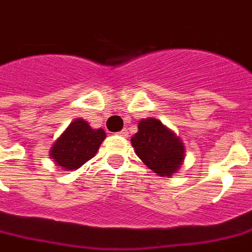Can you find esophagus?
Returning a JSON list of instances; mask_svg holds the SVG:
<instances>
[{"label":"esophagus","instance_id":"obj_1","mask_svg":"<svg viewBox=\"0 0 252 252\" xmlns=\"http://www.w3.org/2000/svg\"><path fill=\"white\" fill-rule=\"evenodd\" d=\"M119 134H121V136H123V137H126V136H127V130H126V129L121 130V131H119Z\"/></svg>","mask_w":252,"mask_h":252}]
</instances>
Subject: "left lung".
<instances>
[{
	"label": "left lung",
	"mask_w": 252,
	"mask_h": 252,
	"mask_svg": "<svg viewBox=\"0 0 252 252\" xmlns=\"http://www.w3.org/2000/svg\"><path fill=\"white\" fill-rule=\"evenodd\" d=\"M130 141L137 156L158 176L171 177L181 169L185 145L173 130L155 118L141 119L138 131Z\"/></svg>",
	"instance_id": "1"
}]
</instances>
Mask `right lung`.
Here are the masks:
<instances>
[{
	"label": "right lung",
	"instance_id": "add662e5",
	"mask_svg": "<svg viewBox=\"0 0 252 252\" xmlns=\"http://www.w3.org/2000/svg\"><path fill=\"white\" fill-rule=\"evenodd\" d=\"M105 137L103 129H92L85 119L78 118L52 144L50 159L65 171L79 169L96 155Z\"/></svg>",
	"mask_w": 252,
	"mask_h": 252
}]
</instances>
